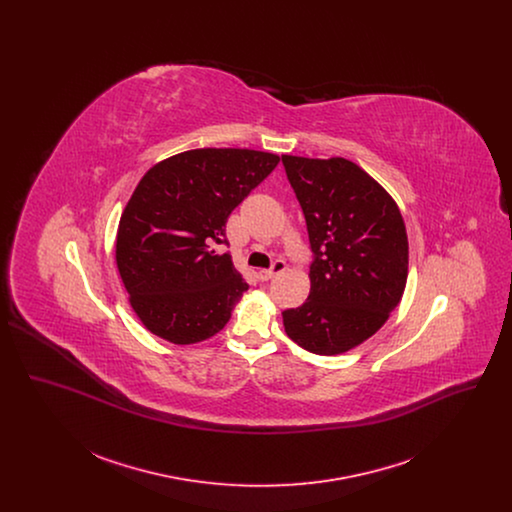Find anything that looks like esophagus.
<instances>
[{"instance_id":"1","label":"esophagus","mask_w":512,"mask_h":512,"mask_svg":"<svg viewBox=\"0 0 512 512\" xmlns=\"http://www.w3.org/2000/svg\"><path fill=\"white\" fill-rule=\"evenodd\" d=\"M284 270H286V261L278 259V261H274V265L267 268V270H259V278H261L263 282H267V280L274 278L276 274H280V272H284Z\"/></svg>"}]
</instances>
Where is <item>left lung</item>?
<instances>
[{"label": "left lung", "mask_w": 512, "mask_h": 512, "mask_svg": "<svg viewBox=\"0 0 512 512\" xmlns=\"http://www.w3.org/2000/svg\"><path fill=\"white\" fill-rule=\"evenodd\" d=\"M303 209L311 293L282 313L286 334L317 355H338L376 334L407 284L409 242L390 194L355 163L282 155Z\"/></svg>", "instance_id": "left-lung-1"}]
</instances>
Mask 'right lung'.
Listing matches in <instances>:
<instances>
[{"label":"right lung","mask_w":512,"mask_h":512,"mask_svg":"<svg viewBox=\"0 0 512 512\" xmlns=\"http://www.w3.org/2000/svg\"><path fill=\"white\" fill-rule=\"evenodd\" d=\"M280 157L255 149H192L151 167L117 232V267L130 305L149 332L188 345L230 320L249 288L234 268L226 220Z\"/></svg>","instance_id":"1"}]
</instances>
